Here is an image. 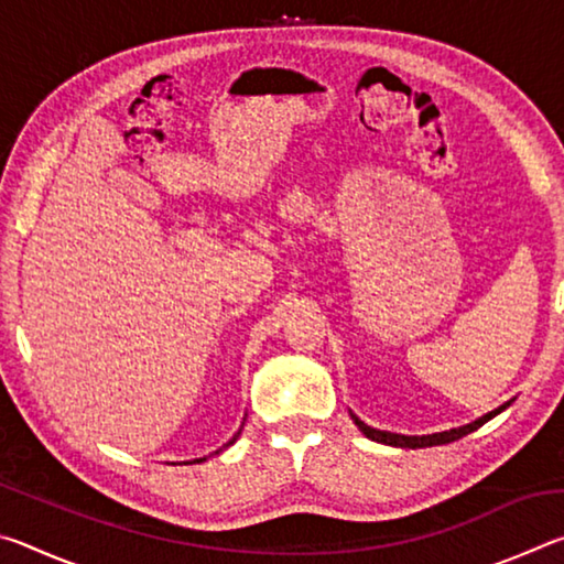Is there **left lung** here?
<instances>
[{"instance_id":"left-lung-1","label":"left lung","mask_w":564,"mask_h":564,"mask_svg":"<svg viewBox=\"0 0 564 564\" xmlns=\"http://www.w3.org/2000/svg\"><path fill=\"white\" fill-rule=\"evenodd\" d=\"M508 405H502L498 410H492V413L482 415L480 420H475V423L470 425H463V427H455V431H447V433H435V435H398V433H386V431H376V427H370L362 423V420H358L356 415H352V420H356V425L360 427V433L370 437V441L376 443H383V445H395V447H431V445H445V443H453V441H460L463 435L477 431V427L488 423L490 417H495L500 413V410H505Z\"/></svg>"}]
</instances>
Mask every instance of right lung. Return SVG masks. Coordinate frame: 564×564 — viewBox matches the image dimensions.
<instances>
[{"label": "right lung", "mask_w": 564, "mask_h": 564, "mask_svg": "<svg viewBox=\"0 0 564 564\" xmlns=\"http://www.w3.org/2000/svg\"><path fill=\"white\" fill-rule=\"evenodd\" d=\"M238 433H241V431H238ZM238 433L234 435V441H236V437H238ZM234 441H231V443H234ZM231 443H228V445H231ZM216 453H218V451H216ZM202 460H204V457H202ZM202 460H194V463H202Z\"/></svg>", "instance_id": "obj_1"}]
</instances>
